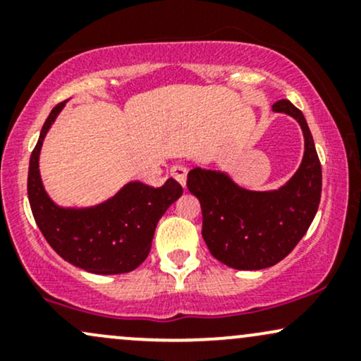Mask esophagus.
Segmentation results:
<instances>
[{
  "mask_svg": "<svg viewBox=\"0 0 361 361\" xmlns=\"http://www.w3.org/2000/svg\"><path fill=\"white\" fill-rule=\"evenodd\" d=\"M186 173H188V169L185 166H180V164H176V166L171 168V176L175 178V180L180 183L181 186H186Z\"/></svg>",
  "mask_w": 361,
  "mask_h": 361,
  "instance_id": "esophagus-1",
  "label": "esophagus"
}]
</instances>
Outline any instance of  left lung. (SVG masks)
Wrapping results in <instances>:
<instances>
[{
    "instance_id": "8db88e82",
    "label": "left lung",
    "mask_w": 361,
    "mask_h": 361,
    "mask_svg": "<svg viewBox=\"0 0 361 361\" xmlns=\"http://www.w3.org/2000/svg\"><path fill=\"white\" fill-rule=\"evenodd\" d=\"M273 111L293 117L304 132V157L287 183L252 192L227 173L202 168L192 169L186 181L200 200L207 247L235 270H263L283 259L307 233L321 202V163L304 115L288 100L276 102Z\"/></svg>"
}]
</instances>
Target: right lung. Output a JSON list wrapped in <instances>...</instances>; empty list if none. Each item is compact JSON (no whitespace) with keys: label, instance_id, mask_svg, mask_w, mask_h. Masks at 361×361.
<instances>
[{"label":"right lung","instance_id":"add662e5","mask_svg":"<svg viewBox=\"0 0 361 361\" xmlns=\"http://www.w3.org/2000/svg\"><path fill=\"white\" fill-rule=\"evenodd\" d=\"M56 105L40 130L28 166V202L40 233L52 250L74 267L97 275H118L139 267L151 251L159 219L183 193L176 180L159 188L130 181L103 204L71 209L54 204L39 171L44 137L64 109Z\"/></svg>","mask_w":361,"mask_h":361}]
</instances>
